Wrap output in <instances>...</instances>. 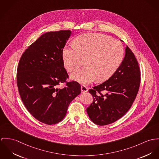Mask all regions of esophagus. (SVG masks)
<instances>
[{"label": "esophagus", "instance_id": "esophagus-1", "mask_svg": "<svg viewBox=\"0 0 159 159\" xmlns=\"http://www.w3.org/2000/svg\"><path fill=\"white\" fill-rule=\"evenodd\" d=\"M88 87H87L85 85H82L81 86V91L82 93H85V92H87L88 91Z\"/></svg>", "mask_w": 159, "mask_h": 159}]
</instances>
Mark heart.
Returning <instances> with one entry per match:
<instances>
[{
  "mask_svg": "<svg viewBox=\"0 0 159 159\" xmlns=\"http://www.w3.org/2000/svg\"><path fill=\"white\" fill-rule=\"evenodd\" d=\"M123 46L110 36L101 34H85L77 37L74 46H65L62 51L64 65L71 77L82 83L96 79L102 82L111 77L123 60Z\"/></svg>",
  "mask_w": 159,
  "mask_h": 159,
  "instance_id": "obj_1",
  "label": "heart"
}]
</instances>
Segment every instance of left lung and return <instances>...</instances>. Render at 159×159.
Listing matches in <instances>:
<instances>
[{"label":"left lung","instance_id":"obj_1","mask_svg":"<svg viewBox=\"0 0 159 159\" xmlns=\"http://www.w3.org/2000/svg\"><path fill=\"white\" fill-rule=\"evenodd\" d=\"M140 75L137 60L127 46L123 60L113 75L88 90L93 98L87 108L90 120L96 124L106 125L123 117L137 95Z\"/></svg>","mask_w":159,"mask_h":159}]
</instances>
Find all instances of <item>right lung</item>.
I'll use <instances>...</instances> for the list:
<instances>
[{
	"label": "right lung",
	"instance_id": "obj_1",
	"mask_svg": "<svg viewBox=\"0 0 159 159\" xmlns=\"http://www.w3.org/2000/svg\"><path fill=\"white\" fill-rule=\"evenodd\" d=\"M71 34L70 30L44 34L29 46L19 61L16 77L21 100L43 123L61 121L71 101L81 93L77 82L66 81L69 75L62 57ZM64 83L66 86L60 88Z\"/></svg>",
	"mask_w": 159,
	"mask_h": 159
}]
</instances>
